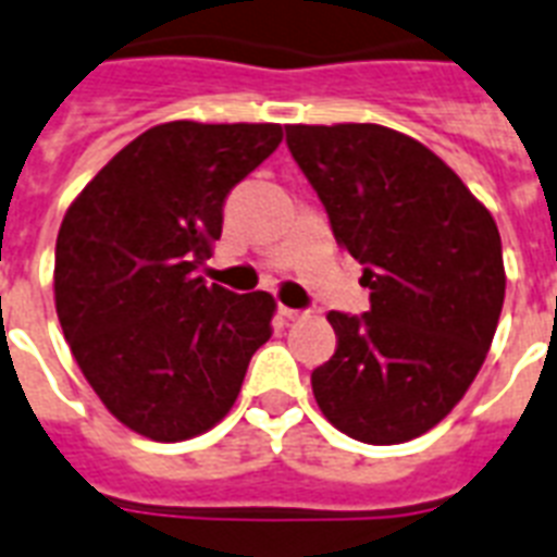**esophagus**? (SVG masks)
<instances>
[{
  "instance_id": "esophagus-1",
  "label": "esophagus",
  "mask_w": 557,
  "mask_h": 557,
  "mask_svg": "<svg viewBox=\"0 0 557 557\" xmlns=\"http://www.w3.org/2000/svg\"><path fill=\"white\" fill-rule=\"evenodd\" d=\"M280 314H283L286 321H300V318H306V312H300V309H288V306H280Z\"/></svg>"
}]
</instances>
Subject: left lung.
Returning <instances> with one entry per match:
<instances>
[{"label": "left lung", "instance_id": "1", "mask_svg": "<svg viewBox=\"0 0 557 557\" xmlns=\"http://www.w3.org/2000/svg\"><path fill=\"white\" fill-rule=\"evenodd\" d=\"M286 144L370 288V312L326 314L338 349L312 372L314 401L358 442L416 440L454 410L488 356L506 297L500 231L410 135L295 124Z\"/></svg>", "mask_w": 557, "mask_h": 557}]
</instances>
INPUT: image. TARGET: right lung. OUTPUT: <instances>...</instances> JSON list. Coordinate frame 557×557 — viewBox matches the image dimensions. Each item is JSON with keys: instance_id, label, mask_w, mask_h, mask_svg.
Returning <instances> with one entry per match:
<instances>
[{"instance_id": "add662e5", "label": "right lung", "mask_w": 557, "mask_h": 557, "mask_svg": "<svg viewBox=\"0 0 557 557\" xmlns=\"http://www.w3.org/2000/svg\"><path fill=\"white\" fill-rule=\"evenodd\" d=\"M280 141V124H159L65 210L57 318L109 413L147 440L210 431L271 338L274 297L208 286L199 265L222 236L227 193Z\"/></svg>"}]
</instances>
